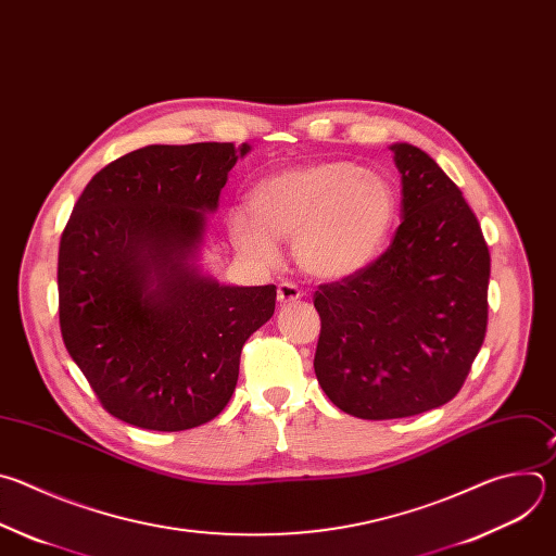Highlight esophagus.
Returning a JSON list of instances; mask_svg holds the SVG:
<instances>
[{"mask_svg":"<svg viewBox=\"0 0 556 556\" xmlns=\"http://www.w3.org/2000/svg\"><path fill=\"white\" fill-rule=\"evenodd\" d=\"M304 293H302V289L298 287V285H293V282H280L278 285V302L280 304H293V302H298L300 298H302Z\"/></svg>","mask_w":556,"mask_h":556,"instance_id":"1","label":"esophagus"}]
</instances>
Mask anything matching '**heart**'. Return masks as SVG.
Wrapping results in <instances>:
<instances>
[{
	"instance_id": "1",
	"label": "heart",
	"mask_w": 556,
	"mask_h": 556,
	"mask_svg": "<svg viewBox=\"0 0 556 556\" xmlns=\"http://www.w3.org/2000/svg\"><path fill=\"white\" fill-rule=\"evenodd\" d=\"M248 207L228 214L230 239L245 256L271 265L276 239L293 241V256L306 274L338 280L377 258L396 201L383 175L326 160L269 173L250 190Z\"/></svg>"
}]
</instances>
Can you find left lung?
<instances>
[{
    "mask_svg": "<svg viewBox=\"0 0 556 556\" xmlns=\"http://www.w3.org/2000/svg\"><path fill=\"white\" fill-rule=\"evenodd\" d=\"M401 226L362 271L319 285L315 377L342 412L388 420L450 403L484 342L491 256L460 188L425 151L390 147Z\"/></svg>",
    "mask_w": 556,
    "mask_h": 556,
    "instance_id": "1",
    "label": "left lung"
}]
</instances>
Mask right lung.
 Wrapping results in <instances>:
<instances>
[{"label": "right lung", "mask_w": 556, "mask_h": 556, "mask_svg": "<svg viewBox=\"0 0 556 556\" xmlns=\"http://www.w3.org/2000/svg\"><path fill=\"white\" fill-rule=\"evenodd\" d=\"M250 147L151 144L106 164L59 245V321L102 407L129 425L184 431L220 414L241 351L276 287H232L194 265L205 212Z\"/></svg>", "instance_id": "obj_1"}]
</instances>
